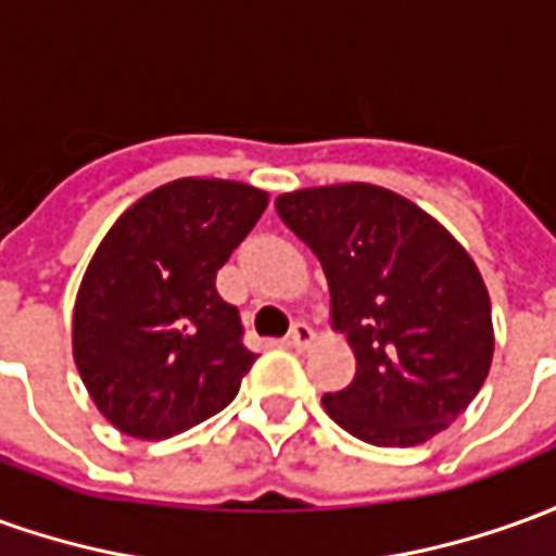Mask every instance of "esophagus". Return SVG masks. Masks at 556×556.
I'll return each instance as SVG.
<instances>
[{
  "instance_id": "obj_1",
  "label": "esophagus",
  "mask_w": 556,
  "mask_h": 556,
  "mask_svg": "<svg viewBox=\"0 0 556 556\" xmlns=\"http://www.w3.org/2000/svg\"><path fill=\"white\" fill-rule=\"evenodd\" d=\"M316 340V331L306 325V321H294L289 331V345L291 349H306V345Z\"/></svg>"
}]
</instances>
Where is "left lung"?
<instances>
[{
    "label": "left lung",
    "instance_id": "left-lung-1",
    "mask_svg": "<svg viewBox=\"0 0 556 556\" xmlns=\"http://www.w3.org/2000/svg\"><path fill=\"white\" fill-rule=\"evenodd\" d=\"M277 213L331 291V328L355 352L352 386L321 406L352 437L409 448L467 409L494 358L491 298L469 252L409 198L372 184L294 189Z\"/></svg>",
    "mask_w": 556,
    "mask_h": 556
}]
</instances>
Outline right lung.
<instances>
[{"instance_id":"1","label":"right lung","mask_w":556,"mask_h":556,"mask_svg":"<svg viewBox=\"0 0 556 556\" xmlns=\"http://www.w3.org/2000/svg\"><path fill=\"white\" fill-rule=\"evenodd\" d=\"M265 207V189L180 177L138 198L102 238L77 289L72 352L119 433L168 440L235 400L255 355L216 270Z\"/></svg>"}]
</instances>
